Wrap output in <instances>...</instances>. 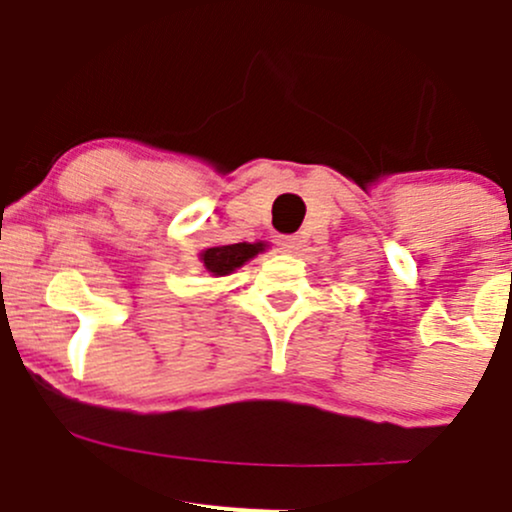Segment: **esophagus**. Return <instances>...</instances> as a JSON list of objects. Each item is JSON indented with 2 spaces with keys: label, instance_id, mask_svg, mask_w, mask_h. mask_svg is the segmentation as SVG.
Listing matches in <instances>:
<instances>
[{
  "label": "esophagus",
  "instance_id": "1",
  "mask_svg": "<svg viewBox=\"0 0 512 512\" xmlns=\"http://www.w3.org/2000/svg\"><path fill=\"white\" fill-rule=\"evenodd\" d=\"M277 245H280L282 252H297L299 250V237L297 235H282L280 240H277Z\"/></svg>",
  "mask_w": 512,
  "mask_h": 512
}]
</instances>
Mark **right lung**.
Here are the masks:
<instances>
[{"mask_svg": "<svg viewBox=\"0 0 512 512\" xmlns=\"http://www.w3.org/2000/svg\"><path fill=\"white\" fill-rule=\"evenodd\" d=\"M262 250H265L262 242H255V245H250V242H237V245L210 247V250H205L203 255H200V260H203L205 270L213 272L215 277H223L230 275L237 267L245 265L247 260H252V257Z\"/></svg>", "mask_w": 512, "mask_h": 512, "instance_id": "add662e5", "label": "right lung"}]
</instances>
